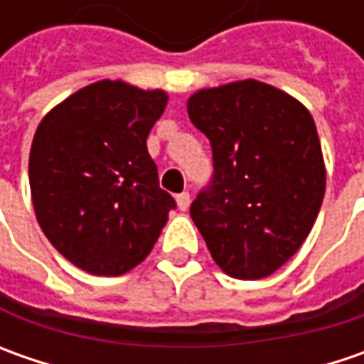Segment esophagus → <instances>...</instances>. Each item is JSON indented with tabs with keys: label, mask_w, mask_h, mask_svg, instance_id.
<instances>
[{
	"label": "esophagus",
	"mask_w": 364,
	"mask_h": 364,
	"mask_svg": "<svg viewBox=\"0 0 364 364\" xmlns=\"http://www.w3.org/2000/svg\"><path fill=\"white\" fill-rule=\"evenodd\" d=\"M176 203H178V208H180V210H188V206H190L188 192H182V194H178V196H176Z\"/></svg>",
	"instance_id": "esophagus-1"
}]
</instances>
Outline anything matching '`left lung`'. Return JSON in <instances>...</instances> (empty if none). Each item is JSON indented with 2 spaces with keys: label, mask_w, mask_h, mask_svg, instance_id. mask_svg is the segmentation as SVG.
I'll return each mask as SVG.
<instances>
[{
  "label": "left lung",
  "mask_w": 364,
  "mask_h": 364,
  "mask_svg": "<svg viewBox=\"0 0 364 364\" xmlns=\"http://www.w3.org/2000/svg\"><path fill=\"white\" fill-rule=\"evenodd\" d=\"M188 115L213 147V178L190 217L223 272L237 279L272 275L306 241L324 200L312 115L259 80L194 92Z\"/></svg>",
  "instance_id": "1"
}]
</instances>
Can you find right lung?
<instances>
[{
    "label": "right lung",
    "instance_id": "add662e5",
    "mask_svg": "<svg viewBox=\"0 0 364 364\" xmlns=\"http://www.w3.org/2000/svg\"><path fill=\"white\" fill-rule=\"evenodd\" d=\"M164 91L99 80L38 125L30 149L36 218L58 253L92 275H121L149 255L176 208L146 139Z\"/></svg>",
    "mask_w": 364,
    "mask_h": 364
}]
</instances>
